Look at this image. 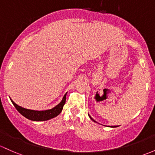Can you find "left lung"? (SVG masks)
Listing matches in <instances>:
<instances>
[{"label":"left lung","mask_w":155,"mask_h":155,"mask_svg":"<svg viewBox=\"0 0 155 155\" xmlns=\"http://www.w3.org/2000/svg\"><path fill=\"white\" fill-rule=\"evenodd\" d=\"M88 116H89V117H90V118H91V120H93V121H94V122H95V123H97V122H96V121H95V120H94V119H93V118H92V117H91L90 116V115H89V114H88ZM109 127H111V128H114V127H117V126H115V125H114V126H109Z\"/></svg>","instance_id":"obj_1"}]
</instances>
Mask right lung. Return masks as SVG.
<instances>
[{
	"mask_svg": "<svg viewBox=\"0 0 155 155\" xmlns=\"http://www.w3.org/2000/svg\"><path fill=\"white\" fill-rule=\"evenodd\" d=\"M66 95L67 93L64 94L63 97L62 99H61V102L58 103L56 106L49 110H30V109H27L22 107L21 106H19L17 104L15 103L14 102L10 99L11 102L17 109L18 111L23 115L24 117L27 118L28 120H32V121H45V120H50L52 118H54L58 116L60 113L61 112L63 109V106H64L65 101H66Z\"/></svg>",
	"mask_w": 155,
	"mask_h": 155,
	"instance_id": "right-lung-1",
	"label": "right lung"
}]
</instances>
